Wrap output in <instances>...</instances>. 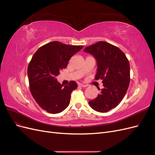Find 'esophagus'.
<instances>
[{
  "label": "esophagus",
  "instance_id": "1",
  "mask_svg": "<svg viewBox=\"0 0 155 155\" xmlns=\"http://www.w3.org/2000/svg\"><path fill=\"white\" fill-rule=\"evenodd\" d=\"M79 86H80L81 87H87V85H85V84H83V83H79Z\"/></svg>",
  "mask_w": 155,
  "mask_h": 155
}]
</instances>
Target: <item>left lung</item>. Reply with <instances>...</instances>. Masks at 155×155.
Listing matches in <instances>:
<instances>
[{
  "label": "left lung",
  "instance_id": "8db88e82",
  "mask_svg": "<svg viewBox=\"0 0 155 155\" xmlns=\"http://www.w3.org/2000/svg\"><path fill=\"white\" fill-rule=\"evenodd\" d=\"M84 51L97 61L95 79H102L104 88L95 99L88 101L96 111L107 112L119 105L130 83V66L125 54L119 48L105 41L87 46Z\"/></svg>",
  "mask_w": 155,
  "mask_h": 155
}]
</instances>
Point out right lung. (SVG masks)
<instances>
[{"mask_svg": "<svg viewBox=\"0 0 155 155\" xmlns=\"http://www.w3.org/2000/svg\"><path fill=\"white\" fill-rule=\"evenodd\" d=\"M82 48L53 41L42 46L33 55L28 67L30 90L35 101L48 113H59L68 106L78 84L71 81L63 87L55 78Z\"/></svg>", "mask_w": 155, "mask_h": 155, "instance_id": "add662e5", "label": "right lung"}]
</instances>
